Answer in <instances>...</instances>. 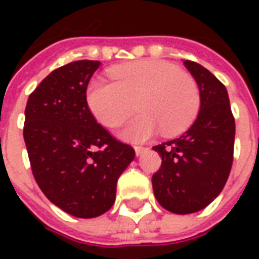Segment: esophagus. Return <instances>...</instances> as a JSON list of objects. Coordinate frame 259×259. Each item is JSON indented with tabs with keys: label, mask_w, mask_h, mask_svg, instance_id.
Returning a JSON list of instances; mask_svg holds the SVG:
<instances>
[{
	"label": "esophagus",
	"mask_w": 259,
	"mask_h": 259,
	"mask_svg": "<svg viewBox=\"0 0 259 259\" xmlns=\"http://www.w3.org/2000/svg\"><path fill=\"white\" fill-rule=\"evenodd\" d=\"M147 150H148V148H146V147H136L135 148L136 155H137V157H141V155H143V154H144Z\"/></svg>",
	"instance_id": "esophagus-1"
}]
</instances>
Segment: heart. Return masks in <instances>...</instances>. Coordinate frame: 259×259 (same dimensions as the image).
Returning <instances> with one entry per match:
<instances>
[{
	"label": "heart",
	"instance_id": "1",
	"mask_svg": "<svg viewBox=\"0 0 259 259\" xmlns=\"http://www.w3.org/2000/svg\"><path fill=\"white\" fill-rule=\"evenodd\" d=\"M113 83L91 80L87 85V104L97 120L115 127L133 108L140 112L130 118L120 137L141 143L155 135H178L194 120L200 109V90L190 74L175 65L144 59L111 70Z\"/></svg>",
	"mask_w": 259,
	"mask_h": 259
}]
</instances>
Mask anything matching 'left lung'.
Returning a JSON list of instances; mask_svg holds the SVG:
<instances>
[{"mask_svg":"<svg viewBox=\"0 0 259 259\" xmlns=\"http://www.w3.org/2000/svg\"><path fill=\"white\" fill-rule=\"evenodd\" d=\"M200 89V112L183 135L152 147L162 157L152 175L158 202L169 212L201 211L226 185L233 163L234 118L226 87L193 61H185Z\"/></svg>","mask_w":259,"mask_h":259,"instance_id":"obj_1","label":"left lung"}]
</instances>
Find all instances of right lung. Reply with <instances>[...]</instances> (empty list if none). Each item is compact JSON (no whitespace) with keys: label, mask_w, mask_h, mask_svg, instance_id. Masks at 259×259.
Returning <instances> with one entry per match:
<instances>
[{"label":"right lung","mask_w":259,"mask_h":259,"mask_svg":"<svg viewBox=\"0 0 259 259\" xmlns=\"http://www.w3.org/2000/svg\"><path fill=\"white\" fill-rule=\"evenodd\" d=\"M98 61H76L48 74L25 109L26 148L37 185L76 218H96L115 202L119 176L135 150L97 123L85 91Z\"/></svg>","instance_id":"obj_1"}]
</instances>
